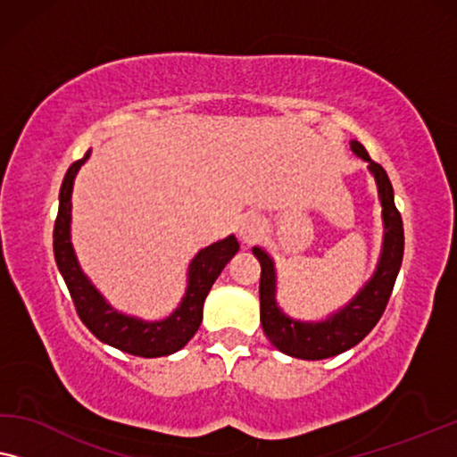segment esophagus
Instances as JSON below:
<instances>
[{
	"instance_id": "34e87169",
	"label": "esophagus",
	"mask_w": 457,
	"mask_h": 457,
	"mask_svg": "<svg viewBox=\"0 0 457 457\" xmlns=\"http://www.w3.org/2000/svg\"><path fill=\"white\" fill-rule=\"evenodd\" d=\"M237 231H240V237H242L244 242H254L256 237H259V236L262 234V221H261V217H256V215L242 217L240 228H237Z\"/></svg>"
}]
</instances>
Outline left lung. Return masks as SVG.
<instances>
[{
	"label": "left lung",
	"mask_w": 457,
	"mask_h": 457,
	"mask_svg": "<svg viewBox=\"0 0 457 457\" xmlns=\"http://www.w3.org/2000/svg\"><path fill=\"white\" fill-rule=\"evenodd\" d=\"M352 151L364 162H369V170L377 179L378 196H381L383 204L385 242L375 275L344 311L333 314L323 323H300V320L286 317L275 302L273 261L269 259L265 250L253 248L254 256L261 262L259 295L262 331H265L269 342L287 356L323 360L354 348L378 323L389 302V295L394 292L397 273H400L403 259V223L394 203V186L389 182L387 171L377 162H372L362 145L352 140Z\"/></svg>",
	"instance_id": "8db88e82"
}]
</instances>
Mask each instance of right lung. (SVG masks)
Listing matches in <instances>:
<instances>
[{"label":"right lung","instance_id":"1","mask_svg":"<svg viewBox=\"0 0 457 457\" xmlns=\"http://www.w3.org/2000/svg\"><path fill=\"white\" fill-rule=\"evenodd\" d=\"M88 155H91V151L68 167L60 188V211H57L54 228V254L57 269H60L70 295H72L76 312L95 337L132 356L159 358L173 354V352L182 350L198 331L203 320L204 298H207L215 279L220 278L223 267L228 265V261L237 253L240 244L234 236H229L226 240L211 244L192 259L188 269V290L182 298V304L176 308L171 317L146 323V320L126 317V314L113 311L91 286V281L85 278V273L80 271L72 242H70L72 186L76 173Z\"/></svg>","mask_w":457,"mask_h":457}]
</instances>
